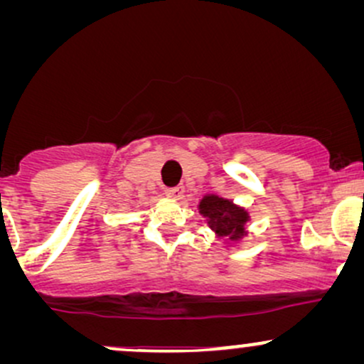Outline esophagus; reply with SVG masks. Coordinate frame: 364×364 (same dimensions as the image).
<instances>
[{"label":"esophagus","instance_id":"obj_1","mask_svg":"<svg viewBox=\"0 0 364 364\" xmlns=\"http://www.w3.org/2000/svg\"><path fill=\"white\" fill-rule=\"evenodd\" d=\"M183 193H185V188L183 186H174V188H168V190H166V195H168L169 198H174V200L183 198Z\"/></svg>","mask_w":364,"mask_h":364}]
</instances>
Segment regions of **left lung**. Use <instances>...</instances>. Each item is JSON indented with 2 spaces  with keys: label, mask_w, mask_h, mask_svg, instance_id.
<instances>
[{
  "label": "left lung",
  "mask_w": 364,
  "mask_h": 364,
  "mask_svg": "<svg viewBox=\"0 0 364 364\" xmlns=\"http://www.w3.org/2000/svg\"><path fill=\"white\" fill-rule=\"evenodd\" d=\"M198 212L205 219V224L212 229V232L217 237H224L225 245H240L241 240L248 235L246 224L252 219L250 212L232 200L215 193H207L198 202Z\"/></svg>",
  "instance_id": "8db88e82"
}]
</instances>
